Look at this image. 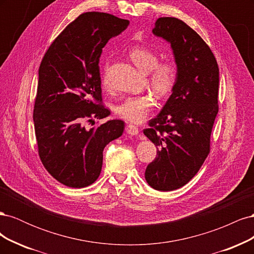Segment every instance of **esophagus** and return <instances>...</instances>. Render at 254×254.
<instances>
[{
	"label": "esophagus",
	"mask_w": 254,
	"mask_h": 254,
	"mask_svg": "<svg viewBox=\"0 0 254 254\" xmlns=\"http://www.w3.org/2000/svg\"><path fill=\"white\" fill-rule=\"evenodd\" d=\"M125 130H126V132L130 135H136V134H139V132H140V129L137 128L136 126L132 125V124H128L126 126Z\"/></svg>",
	"instance_id": "obj_1"
}]
</instances>
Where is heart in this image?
<instances>
[{"instance_id": "b5f03b06", "label": "heart", "mask_w": 254, "mask_h": 254, "mask_svg": "<svg viewBox=\"0 0 254 254\" xmlns=\"http://www.w3.org/2000/svg\"><path fill=\"white\" fill-rule=\"evenodd\" d=\"M132 63L143 72H148V82L153 92L160 97L170 96L179 79V65L173 57L159 60V53L149 47H134L128 52ZM104 86H108V66L103 75ZM156 101L151 93H143L126 97L120 103L115 113L119 118L130 123H140L153 108Z\"/></svg>"}]
</instances>
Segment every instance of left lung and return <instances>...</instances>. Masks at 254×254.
Here are the masks:
<instances>
[{
    "label": "left lung",
    "mask_w": 254,
    "mask_h": 254,
    "mask_svg": "<svg viewBox=\"0 0 254 254\" xmlns=\"http://www.w3.org/2000/svg\"><path fill=\"white\" fill-rule=\"evenodd\" d=\"M152 33L171 43L179 65L172 95L143 130L158 149L145 179L152 189L168 191L186 186L210 153L218 113L219 68L209 45L182 20L159 18Z\"/></svg>",
    "instance_id": "1"
}]
</instances>
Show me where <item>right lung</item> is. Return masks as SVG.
<instances>
[{"instance_id": "obj_1", "label": "right lung", "mask_w": 254, "mask_h": 254, "mask_svg": "<svg viewBox=\"0 0 254 254\" xmlns=\"http://www.w3.org/2000/svg\"><path fill=\"white\" fill-rule=\"evenodd\" d=\"M129 21L106 12H84L50 45L39 67L34 105L38 153L43 166L68 188L96 181L103 150L124 131L121 120L87 128L110 114L103 105L99 57L112 37Z\"/></svg>"}]
</instances>
